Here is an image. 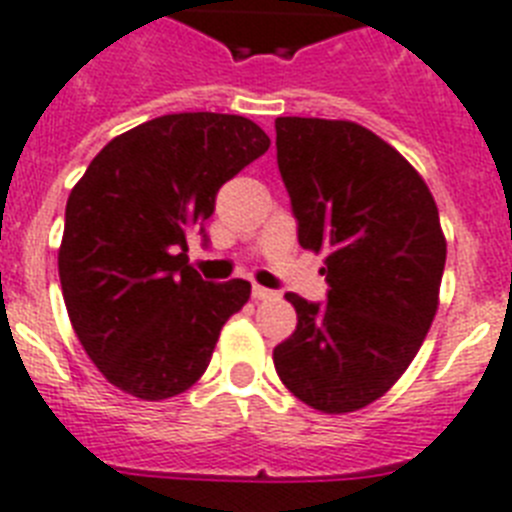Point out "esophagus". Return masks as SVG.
Returning a JSON list of instances; mask_svg holds the SVG:
<instances>
[{"label": "esophagus", "mask_w": 512, "mask_h": 512, "mask_svg": "<svg viewBox=\"0 0 512 512\" xmlns=\"http://www.w3.org/2000/svg\"><path fill=\"white\" fill-rule=\"evenodd\" d=\"M251 296L256 298V301H264V298H272V296H275V290L261 288V285H253V288H251Z\"/></svg>", "instance_id": "obj_1"}]
</instances>
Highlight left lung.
I'll use <instances>...</instances> for the list:
<instances>
[{
  "mask_svg": "<svg viewBox=\"0 0 512 512\" xmlns=\"http://www.w3.org/2000/svg\"><path fill=\"white\" fill-rule=\"evenodd\" d=\"M277 166L301 248L325 251V304L285 293L298 325L275 346L290 394L327 415L383 396L410 367L439 306L447 261L423 177L351 121L277 118Z\"/></svg>",
  "mask_w": 512,
  "mask_h": 512,
  "instance_id": "obj_1",
  "label": "left lung"
}]
</instances>
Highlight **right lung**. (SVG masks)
I'll return each instance as SVG.
<instances>
[{
	"label": "right lung",
	"instance_id": "obj_1",
	"mask_svg": "<svg viewBox=\"0 0 512 512\" xmlns=\"http://www.w3.org/2000/svg\"><path fill=\"white\" fill-rule=\"evenodd\" d=\"M269 150L243 116L169 113L94 155L65 206L60 285L81 346L126 394L161 402L206 372L251 282H208L187 264L216 192Z\"/></svg>",
	"mask_w": 512,
	"mask_h": 512
}]
</instances>
